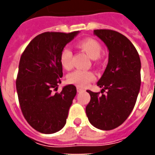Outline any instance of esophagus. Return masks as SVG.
<instances>
[{
    "mask_svg": "<svg viewBox=\"0 0 155 155\" xmlns=\"http://www.w3.org/2000/svg\"><path fill=\"white\" fill-rule=\"evenodd\" d=\"M83 91H84L83 89H81V88H80V87H77V92H78V93H81V92H83Z\"/></svg>",
    "mask_w": 155,
    "mask_h": 155,
    "instance_id": "34e87169",
    "label": "esophagus"
}]
</instances>
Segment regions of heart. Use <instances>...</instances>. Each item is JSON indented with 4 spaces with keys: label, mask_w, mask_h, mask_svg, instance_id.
<instances>
[{
    "label": "heart",
    "mask_w": 155,
    "mask_h": 155,
    "mask_svg": "<svg viewBox=\"0 0 155 155\" xmlns=\"http://www.w3.org/2000/svg\"><path fill=\"white\" fill-rule=\"evenodd\" d=\"M77 47L81 49L93 60L101 56L103 48L101 44L94 38H85L79 41ZM60 63L61 66L65 70H70L72 67V52L67 47L63 48L60 53ZM95 75L94 72L90 71H81L76 70L68 74L66 80L70 84H73L78 87H86L91 82L94 81Z\"/></svg>",
    "instance_id": "b5f03b06"
}]
</instances>
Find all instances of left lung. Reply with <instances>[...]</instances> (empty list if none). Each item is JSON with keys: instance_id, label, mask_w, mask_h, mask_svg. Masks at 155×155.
Wrapping results in <instances>:
<instances>
[{"instance_id": "left-lung-1", "label": "left lung", "mask_w": 155, "mask_h": 155, "mask_svg": "<svg viewBox=\"0 0 155 155\" xmlns=\"http://www.w3.org/2000/svg\"><path fill=\"white\" fill-rule=\"evenodd\" d=\"M109 50V61L97 85L101 94L87 91L91 101L85 108L89 121L102 130H114L133 110L140 92V55L129 39L112 30H94ZM107 91V94H103Z\"/></svg>"}]
</instances>
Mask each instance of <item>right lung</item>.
<instances>
[{
	"instance_id": "right-lung-1",
	"label": "right lung",
	"mask_w": 155,
	"mask_h": 155,
	"mask_svg": "<svg viewBox=\"0 0 155 155\" xmlns=\"http://www.w3.org/2000/svg\"><path fill=\"white\" fill-rule=\"evenodd\" d=\"M79 31L44 32L35 36L23 51L16 77L21 110L28 124L43 134L61 130L76 94L73 84L57 91L63 76L60 53Z\"/></svg>"
}]
</instances>
